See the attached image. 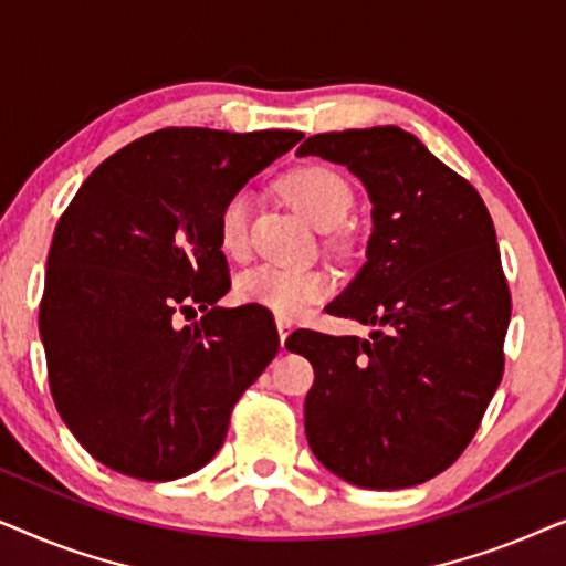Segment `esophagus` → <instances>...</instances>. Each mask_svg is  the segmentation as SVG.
Here are the masks:
<instances>
[{"label": "esophagus", "instance_id": "esophagus-1", "mask_svg": "<svg viewBox=\"0 0 566 566\" xmlns=\"http://www.w3.org/2000/svg\"><path fill=\"white\" fill-rule=\"evenodd\" d=\"M275 324H277V335H281V345L285 347V337H289V335H291L293 324H291V319H283V316H281V319H277Z\"/></svg>", "mask_w": 566, "mask_h": 566}]
</instances>
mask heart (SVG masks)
Masks as SVG:
<instances>
[{
    "instance_id": "obj_1",
    "label": "heart",
    "mask_w": 566,
    "mask_h": 566,
    "mask_svg": "<svg viewBox=\"0 0 566 566\" xmlns=\"http://www.w3.org/2000/svg\"><path fill=\"white\" fill-rule=\"evenodd\" d=\"M283 196L319 229H332L353 206V190L343 175L322 165L298 167L281 180ZM254 198L250 190H237L223 200L219 211V244L231 258H242L250 247ZM335 289L327 270H296L260 265L237 277V298L293 319L308 306L319 304Z\"/></svg>"
}]
</instances>
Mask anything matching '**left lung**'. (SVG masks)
I'll return each instance as SVG.
<instances>
[{
  "label": "left lung",
  "mask_w": 566,
  "mask_h": 566,
  "mask_svg": "<svg viewBox=\"0 0 566 566\" xmlns=\"http://www.w3.org/2000/svg\"><path fill=\"white\" fill-rule=\"evenodd\" d=\"M345 165L374 203L368 262L327 306L368 339L296 329L314 366L306 438L366 490L438 476L476 436L502 381L510 312L492 216L474 185L397 126L316 134L298 157Z\"/></svg>",
  "instance_id": "obj_1"
}]
</instances>
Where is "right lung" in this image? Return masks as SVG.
Segmentation results:
<instances>
[{
    "mask_svg": "<svg viewBox=\"0 0 566 566\" xmlns=\"http://www.w3.org/2000/svg\"><path fill=\"white\" fill-rule=\"evenodd\" d=\"M301 138L154 130L107 157L61 213L38 324L61 420L107 469L169 482L206 467L277 355L262 308L216 306L231 289L219 211ZM196 307L201 322L177 328Z\"/></svg>",
    "mask_w": 566,
    "mask_h": 566,
    "instance_id": "add662e5",
    "label": "right lung"
}]
</instances>
